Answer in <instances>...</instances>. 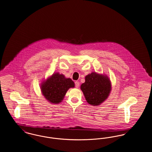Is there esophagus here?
<instances>
[{"label":"esophagus","mask_w":152,"mask_h":152,"mask_svg":"<svg viewBox=\"0 0 152 152\" xmlns=\"http://www.w3.org/2000/svg\"><path fill=\"white\" fill-rule=\"evenodd\" d=\"M75 87L77 88H78L80 86V82L78 81H76L75 82Z\"/></svg>","instance_id":"obj_1"}]
</instances>
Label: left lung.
I'll return each instance as SVG.
<instances>
[{
	"label": "left lung",
	"instance_id": "8db88e82",
	"mask_svg": "<svg viewBox=\"0 0 152 152\" xmlns=\"http://www.w3.org/2000/svg\"><path fill=\"white\" fill-rule=\"evenodd\" d=\"M80 89L88 104L98 106L109 96L112 84L106 75L93 72L85 77V82L80 85Z\"/></svg>",
	"mask_w": 152,
	"mask_h": 152
}]
</instances>
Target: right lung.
Masks as SVG:
<instances>
[{"label": "right lung", "mask_w": 152, "mask_h": 152, "mask_svg": "<svg viewBox=\"0 0 152 152\" xmlns=\"http://www.w3.org/2000/svg\"><path fill=\"white\" fill-rule=\"evenodd\" d=\"M74 82L70 78L59 72L53 74L46 80L42 82L40 89L42 94L49 102L59 104L62 101L67 90L74 88Z\"/></svg>", "instance_id": "add662e5"}]
</instances>
